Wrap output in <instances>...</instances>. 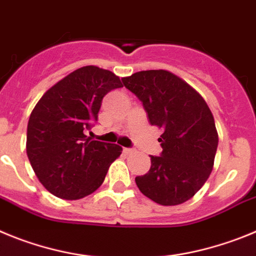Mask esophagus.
I'll use <instances>...</instances> for the list:
<instances>
[{"mask_svg": "<svg viewBox=\"0 0 256 256\" xmlns=\"http://www.w3.org/2000/svg\"><path fill=\"white\" fill-rule=\"evenodd\" d=\"M124 153L131 154V153H134V149L132 148H124Z\"/></svg>", "mask_w": 256, "mask_h": 256, "instance_id": "34e87169", "label": "esophagus"}]
</instances>
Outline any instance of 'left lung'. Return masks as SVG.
<instances>
[{
	"mask_svg": "<svg viewBox=\"0 0 256 256\" xmlns=\"http://www.w3.org/2000/svg\"><path fill=\"white\" fill-rule=\"evenodd\" d=\"M122 82L142 100L149 122L163 128L160 156H150V170L135 182L160 206L182 204L213 170L218 146L213 114L202 96L170 71H139Z\"/></svg>",
	"mask_w": 256,
	"mask_h": 256,
	"instance_id": "8db88e82",
	"label": "left lung"
}]
</instances>
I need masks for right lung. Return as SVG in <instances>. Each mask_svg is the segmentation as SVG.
<instances>
[{
	"label": "right lung",
	"instance_id": "right-lung-1",
	"mask_svg": "<svg viewBox=\"0 0 256 256\" xmlns=\"http://www.w3.org/2000/svg\"><path fill=\"white\" fill-rule=\"evenodd\" d=\"M122 88L114 72L96 66L72 71L48 89L29 117L26 154L36 177L54 196L76 200L104 181L122 148L90 140L103 96Z\"/></svg>",
	"mask_w": 256,
	"mask_h": 256
}]
</instances>
